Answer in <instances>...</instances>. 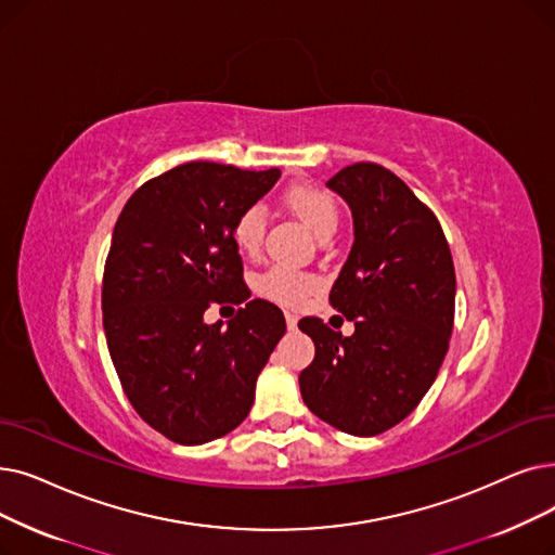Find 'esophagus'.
<instances>
[{"label":"esophagus","instance_id":"34e87169","mask_svg":"<svg viewBox=\"0 0 555 555\" xmlns=\"http://www.w3.org/2000/svg\"><path fill=\"white\" fill-rule=\"evenodd\" d=\"M297 322H299V315H297V312H291V310H287V312H285V324H287V328L295 331V328H297Z\"/></svg>","mask_w":555,"mask_h":555}]
</instances>
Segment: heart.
<instances>
[{
  "label": "heart",
  "mask_w": 555,
  "mask_h": 555,
  "mask_svg": "<svg viewBox=\"0 0 555 555\" xmlns=\"http://www.w3.org/2000/svg\"><path fill=\"white\" fill-rule=\"evenodd\" d=\"M283 206L291 210L297 220H301L318 237H328L337 227V204L326 190L308 183L287 185L281 195ZM264 233V212L258 206H249L237 212L233 220L231 235L240 251L256 254ZM315 287V279L299 274L287 268H272L262 276V291L285 301L299 304Z\"/></svg>",
  "instance_id": "obj_1"
}]
</instances>
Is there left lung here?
Returning <instances> with one entry per match:
<instances>
[{
	"label": "left lung",
	"mask_w": 555,
	"mask_h": 555,
	"mask_svg": "<svg viewBox=\"0 0 555 555\" xmlns=\"http://www.w3.org/2000/svg\"><path fill=\"white\" fill-rule=\"evenodd\" d=\"M326 185L353 218V245L328 299L356 331L343 337L318 318L299 322L315 343L299 388L312 415L372 438L411 415L436 380L453 328L455 272L438 218L397 175L356 163Z\"/></svg>",
	"instance_id": "1"
}]
</instances>
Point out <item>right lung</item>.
Wrapping results in <instances>:
<instances>
[{"label": "right lung", "mask_w": 555, "mask_h": 555, "mask_svg": "<svg viewBox=\"0 0 555 555\" xmlns=\"http://www.w3.org/2000/svg\"><path fill=\"white\" fill-rule=\"evenodd\" d=\"M195 160L140 185L104 268V333L135 413L167 440H218L249 415L256 378L285 333L279 306L249 299L231 227L279 181ZM210 300L245 302L224 330Z\"/></svg>", "instance_id": "add662e5"}]
</instances>
